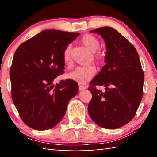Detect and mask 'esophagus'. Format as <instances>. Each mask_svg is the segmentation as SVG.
I'll return each mask as SVG.
<instances>
[{"mask_svg": "<svg viewBox=\"0 0 157 157\" xmlns=\"http://www.w3.org/2000/svg\"><path fill=\"white\" fill-rule=\"evenodd\" d=\"M86 87H85V86L82 85H79V91H82V90H85Z\"/></svg>", "mask_w": 157, "mask_h": 157, "instance_id": "34e87169", "label": "esophagus"}]
</instances>
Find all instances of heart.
<instances>
[{
	"label": "heart",
	"mask_w": 157,
	"mask_h": 157,
	"mask_svg": "<svg viewBox=\"0 0 157 157\" xmlns=\"http://www.w3.org/2000/svg\"><path fill=\"white\" fill-rule=\"evenodd\" d=\"M80 41L82 45L92 52H96L100 45V42L98 37L91 34L84 35L81 37ZM95 58L98 62L102 60V56L100 53H97L95 55ZM63 59L67 64H69L71 62V45H68L64 50ZM95 72L96 70L93 66H79L68 75V78L77 82L85 84L93 78Z\"/></svg>",
	"instance_id": "1"
}]
</instances>
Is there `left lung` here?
Masks as SVG:
<instances>
[{
  "label": "left lung",
  "instance_id": "obj_1",
  "mask_svg": "<svg viewBox=\"0 0 157 157\" xmlns=\"http://www.w3.org/2000/svg\"><path fill=\"white\" fill-rule=\"evenodd\" d=\"M100 35L106 45L105 65L90 82L92 100L88 112L94 123L105 129H117L131 121L143 95L144 72L135 48L117 30L101 27L90 30ZM96 85L105 86L102 93Z\"/></svg>",
  "mask_w": 157,
  "mask_h": 157
}]
</instances>
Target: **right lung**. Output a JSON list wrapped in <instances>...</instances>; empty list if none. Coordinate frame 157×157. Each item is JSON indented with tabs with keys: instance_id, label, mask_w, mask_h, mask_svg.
<instances>
[{
	"instance_id": "add662e5",
	"label": "right lung",
	"mask_w": 157,
	"mask_h": 157,
	"mask_svg": "<svg viewBox=\"0 0 157 157\" xmlns=\"http://www.w3.org/2000/svg\"><path fill=\"white\" fill-rule=\"evenodd\" d=\"M80 33L43 30L17 48L10 70L11 96L23 122L36 130L51 129L63 118L70 100L78 93L72 79H54L63 72L65 48Z\"/></svg>"
}]
</instances>
